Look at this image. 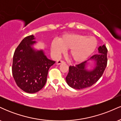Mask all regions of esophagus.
<instances>
[{
	"mask_svg": "<svg viewBox=\"0 0 121 121\" xmlns=\"http://www.w3.org/2000/svg\"><path fill=\"white\" fill-rule=\"evenodd\" d=\"M64 62H65L62 60H58V61H57L56 64H57V65H60V64H61L64 63Z\"/></svg>",
	"mask_w": 121,
	"mask_h": 121,
	"instance_id": "obj_1",
	"label": "esophagus"
}]
</instances>
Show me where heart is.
I'll use <instances>...</instances> for the list:
<instances>
[{"mask_svg":"<svg viewBox=\"0 0 121 121\" xmlns=\"http://www.w3.org/2000/svg\"><path fill=\"white\" fill-rule=\"evenodd\" d=\"M97 45L96 39L93 36H88L78 34H69L62 36L59 40H53L51 49L54 56L59 57L66 49H69L70 59L75 62L85 60L95 51Z\"/></svg>","mask_w":121,"mask_h":121,"instance_id":"obj_1","label":"heart"}]
</instances>
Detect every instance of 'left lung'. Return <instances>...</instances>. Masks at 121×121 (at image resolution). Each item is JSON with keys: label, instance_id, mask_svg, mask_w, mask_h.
I'll list each match as a JSON object with an SVG mask.
<instances>
[{"label": "left lung", "instance_id": "left-lung-1", "mask_svg": "<svg viewBox=\"0 0 121 121\" xmlns=\"http://www.w3.org/2000/svg\"><path fill=\"white\" fill-rule=\"evenodd\" d=\"M98 54L76 66H70L66 81L70 87L75 89H82L92 86L101 78L106 67L108 49L105 45L98 48ZM92 69H87L91 63Z\"/></svg>", "mask_w": 121, "mask_h": 121}]
</instances>
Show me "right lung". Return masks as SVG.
I'll return each instance as SVG.
<instances>
[{"mask_svg":"<svg viewBox=\"0 0 121 121\" xmlns=\"http://www.w3.org/2000/svg\"><path fill=\"white\" fill-rule=\"evenodd\" d=\"M33 35L23 39L13 57L12 72L17 85L28 93H35L45 85L48 70L55 61L48 59L43 49L34 48Z\"/></svg>","mask_w":121,"mask_h":121,"instance_id":"1","label":"right lung"}]
</instances>
